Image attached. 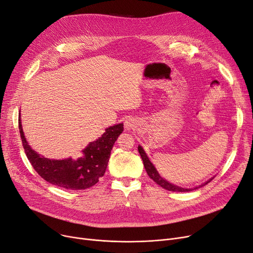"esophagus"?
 I'll return each instance as SVG.
<instances>
[{
  "mask_svg": "<svg viewBox=\"0 0 253 253\" xmlns=\"http://www.w3.org/2000/svg\"><path fill=\"white\" fill-rule=\"evenodd\" d=\"M125 126H126L127 129H131V128L133 127V122H132V121H131L130 119H129V120H126V121H125Z\"/></svg>",
  "mask_w": 253,
  "mask_h": 253,
  "instance_id": "obj_1",
  "label": "esophagus"
}]
</instances>
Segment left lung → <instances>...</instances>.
Returning <instances> with one entry per match:
<instances>
[{
  "label": "left lung",
  "instance_id": "8db88e82",
  "mask_svg": "<svg viewBox=\"0 0 253 253\" xmlns=\"http://www.w3.org/2000/svg\"><path fill=\"white\" fill-rule=\"evenodd\" d=\"M137 149H138V152H139V154H140V157H141V159H142V162H144V167H145V169H146V171H147L149 177H150L154 182H155L156 184H158L159 186H161L162 188L167 189V190H169V191L188 192V191H191V190H193V189L200 188V187H202V186L208 184L209 182H211V181L213 180V178L210 179L208 182H206L205 184L199 186V187H194V188H183V187H180V186L171 184V183L168 182L167 180H164V179L161 177V175L158 173V171L156 170L155 167L153 166V163L149 160V158H148V156H147V154L145 153L144 149H142L140 146H138Z\"/></svg>",
  "mask_w": 253,
  "mask_h": 253
}]
</instances>
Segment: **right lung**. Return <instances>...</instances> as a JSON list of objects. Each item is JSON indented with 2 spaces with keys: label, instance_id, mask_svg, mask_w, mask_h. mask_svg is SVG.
<instances>
[{
  "label": "right lung",
  "instance_id": "obj_1",
  "mask_svg": "<svg viewBox=\"0 0 253 253\" xmlns=\"http://www.w3.org/2000/svg\"><path fill=\"white\" fill-rule=\"evenodd\" d=\"M18 128L26 155L37 173L48 183L70 190L90 188L103 177L115 141L124 129L122 123L106 128L101 137L84 149V157L78 160H56L43 157L32 150L25 138L20 119Z\"/></svg>",
  "mask_w": 253,
  "mask_h": 253
}]
</instances>
